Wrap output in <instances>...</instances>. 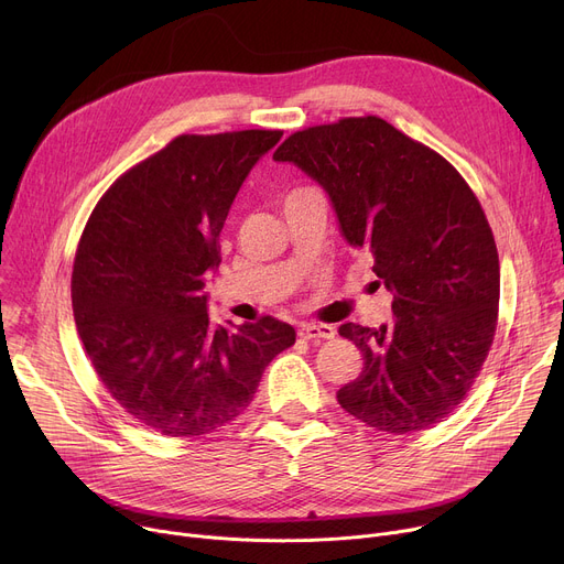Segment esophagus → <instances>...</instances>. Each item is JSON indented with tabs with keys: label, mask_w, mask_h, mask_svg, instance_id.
Instances as JSON below:
<instances>
[{
	"label": "esophagus",
	"mask_w": 564,
	"mask_h": 564,
	"mask_svg": "<svg viewBox=\"0 0 564 564\" xmlns=\"http://www.w3.org/2000/svg\"><path fill=\"white\" fill-rule=\"evenodd\" d=\"M296 333L302 340H330L335 328L330 324H302Z\"/></svg>",
	"instance_id": "34e87169"
}]
</instances>
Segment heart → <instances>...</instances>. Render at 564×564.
Masks as SVG:
<instances>
[{"instance_id":"heart-1","label":"heart","mask_w":564,"mask_h":564,"mask_svg":"<svg viewBox=\"0 0 564 564\" xmlns=\"http://www.w3.org/2000/svg\"><path fill=\"white\" fill-rule=\"evenodd\" d=\"M308 191H313V187H292V191L285 195V202H288V199H294V197H299V195H304V193H308Z\"/></svg>"}]
</instances>
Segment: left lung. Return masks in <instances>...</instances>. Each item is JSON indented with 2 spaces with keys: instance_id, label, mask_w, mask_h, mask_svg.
Segmentation results:
<instances>
[{
  "instance_id": "1",
  "label": "left lung",
  "mask_w": 564,
  "mask_h": 564,
  "mask_svg": "<svg viewBox=\"0 0 564 564\" xmlns=\"http://www.w3.org/2000/svg\"><path fill=\"white\" fill-rule=\"evenodd\" d=\"M274 161L324 187L343 236L394 294L390 326L337 328L365 360L337 403L394 435L442 422L471 390L499 319V253L469 183L379 116L296 131Z\"/></svg>"
}]
</instances>
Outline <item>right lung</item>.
I'll use <instances>...</instances> for the list:
<instances>
[{"label": "right lung", "mask_w": 564, "mask_h": 564, "mask_svg": "<svg viewBox=\"0 0 564 564\" xmlns=\"http://www.w3.org/2000/svg\"><path fill=\"white\" fill-rule=\"evenodd\" d=\"M279 129L183 133L116 178L93 208L72 268L74 322L99 381L167 437H202L251 403L294 328L260 317L213 326L206 276L253 163Z\"/></svg>", "instance_id": "obj_1"}]
</instances>
